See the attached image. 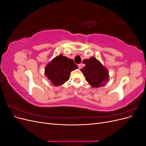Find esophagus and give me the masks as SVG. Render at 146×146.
I'll return each mask as SVG.
<instances>
[{
    "instance_id": "obj_1",
    "label": "esophagus",
    "mask_w": 146,
    "mask_h": 146,
    "mask_svg": "<svg viewBox=\"0 0 146 146\" xmlns=\"http://www.w3.org/2000/svg\"><path fill=\"white\" fill-rule=\"evenodd\" d=\"M78 69H82V64H79L78 65Z\"/></svg>"
}]
</instances>
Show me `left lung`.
<instances>
[{
    "label": "left lung",
    "mask_w": 146,
    "mask_h": 146,
    "mask_svg": "<svg viewBox=\"0 0 146 146\" xmlns=\"http://www.w3.org/2000/svg\"><path fill=\"white\" fill-rule=\"evenodd\" d=\"M83 63L85 66L81 69L86 80L93 88H98L105 85L109 80L108 70L95 57L84 60Z\"/></svg>",
    "instance_id": "left-lung-1"
}]
</instances>
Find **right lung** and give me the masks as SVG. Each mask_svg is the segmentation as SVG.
<instances>
[{"instance_id":"1","label":"right lung","mask_w":146,"mask_h":146,"mask_svg":"<svg viewBox=\"0 0 146 146\" xmlns=\"http://www.w3.org/2000/svg\"><path fill=\"white\" fill-rule=\"evenodd\" d=\"M77 68L73 60L60 54L47 64L45 75L52 85L60 86L69 80L70 72Z\"/></svg>"}]
</instances>
